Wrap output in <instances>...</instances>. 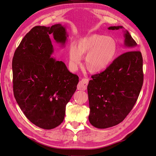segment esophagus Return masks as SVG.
I'll list each match as a JSON object with an SVG mask.
<instances>
[{
    "instance_id": "34e87169",
    "label": "esophagus",
    "mask_w": 156,
    "mask_h": 156,
    "mask_svg": "<svg viewBox=\"0 0 156 156\" xmlns=\"http://www.w3.org/2000/svg\"><path fill=\"white\" fill-rule=\"evenodd\" d=\"M88 84V79L87 78H83L81 80L78 85V90H86L87 88V85Z\"/></svg>"
}]
</instances>
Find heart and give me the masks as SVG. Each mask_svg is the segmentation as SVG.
Returning <instances> with one entry per match:
<instances>
[{"mask_svg": "<svg viewBox=\"0 0 156 156\" xmlns=\"http://www.w3.org/2000/svg\"><path fill=\"white\" fill-rule=\"evenodd\" d=\"M118 52L116 41L110 37L93 34L76 41L75 47L69 48V65L75 69L80 64L81 57L92 73H99L107 69L115 59Z\"/></svg>", "mask_w": 156, "mask_h": 156, "instance_id": "heart-1", "label": "heart"}]
</instances>
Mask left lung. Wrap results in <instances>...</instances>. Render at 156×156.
I'll use <instances>...</instances> for the list:
<instances>
[{
    "label": "left lung",
    "instance_id": "8db88e82",
    "mask_svg": "<svg viewBox=\"0 0 156 156\" xmlns=\"http://www.w3.org/2000/svg\"><path fill=\"white\" fill-rule=\"evenodd\" d=\"M119 29L124 33V45L129 51L117 57L103 72L92 76L87 87L88 120L100 129L117 125L125 119L133 109L143 85L142 54L135 51L136 42L122 26L108 28Z\"/></svg>",
    "mask_w": 156,
    "mask_h": 156
}]
</instances>
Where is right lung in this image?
<instances>
[{"label": "right lung", "instance_id": "add662e5", "mask_svg": "<svg viewBox=\"0 0 156 156\" xmlns=\"http://www.w3.org/2000/svg\"><path fill=\"white\" fill-rule=\"evenodd\" d=\"M51 36L64 47L68 37L66 27L33 28L16 48L12 64L16 102L33 124L45 129L61 124L79 81L62 61L52 57Z\"/></svg>", "mask_w": 156, "mask_h": 156}]
</instances>
